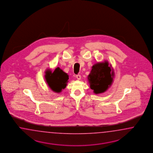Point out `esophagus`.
<instances>
[{
	"label": "esophagus",
	"instance_id": "esophagus-1",
	"mask_svg": "<svg viewBox=\"0 0 153 153\" xmlns=\"http://www.w3.org/2000/svg\"><path fill=\"white\" fill-rule=\"evenodd\" d=\"M76 78H77L78 80H80L81 78V76L79 74H77V75H76Z\"/></svg>",
	"mask_w": 153,
	"mask_h": 153
}]
</instances>
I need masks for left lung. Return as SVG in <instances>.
Masks as SVG:
<instances>
[{"instance_id":"8db88e82","label":"left lung","mask_w":153,"mask_h":153,"mask_svg":"<svg viewBox=\"0 0 153 153\" xmlns=\"http://www.w3.org/2000/svg\"><path fill=\"white\" fill-rule=\"evenodd\" d=\"M114 71L108 62L97 63L93 65L88 79L90 88L96 94L105 92L113 82Z\"/></svg>"}]
</instances>
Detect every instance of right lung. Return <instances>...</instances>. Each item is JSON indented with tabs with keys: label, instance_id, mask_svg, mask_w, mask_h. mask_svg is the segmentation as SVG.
Instances as JSON below:
<instances>
[{
	"label": "right lung",
	"instance_id": "obj_1",
	"mask_svg": "<svg viewBox=\"0 0 153 153\" xmlns=\"http://www.w3.org/2000/svg\"><path fill=\"white\" fill-rule=\"evenodd\" d=\"M68 77L67 74L59 67L56 68L53 72L50 70H47L45 75L46 82L51 90L56 93H60L62 89L65 88L69 79Z\"/></svg>",
	"mask_w": 153,
	"mask_h": 153
}]
</instances>
